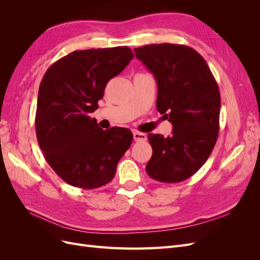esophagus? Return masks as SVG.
<instances>
[{
  "label": "esophagus",
  "instance_id": "34e87169",
  "mask_svg": "<svg viewBox=\"0 0 260 260\" xmlns=\"http://www.w3.org/2000/svg\"><path fill=\"white\" fill-rule=\"evenodd\" d=\"M133 139L136 142H144L147 140V136L142 132H133Z\"/></svg>",
  "mask_w": 260,
  "mask_h": 260
}]
</instances>
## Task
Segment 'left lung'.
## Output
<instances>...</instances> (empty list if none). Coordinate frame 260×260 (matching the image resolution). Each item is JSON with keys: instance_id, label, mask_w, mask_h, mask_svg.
<instances>
[{"instance_id": "1", "label": "left lung", "mask_w": 260, "mask_h": 260, "mask_svg": "<svg viewBox=\"0 0 260 260\" xmlns=\"http://www.w3.org/2000/svg\"><path fill=\"white\" fill-rule=\"evenodd\" d=\"M135 52L156 79L157 111L172 124L170 137L147 136L153 155L146 172L159 182H181L206 162L217 142L218 84L206 60L190 46L148 44Z\"/></svg>"}]
</instances>
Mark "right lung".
<instances>
[{"label":"right lung","instance_id":"1","mask_svg":"<svg viewBox=\"0 0 260 260\" xmlns=\"http://www.w3.org/2000/svg\"><path fill=\"white\" fill-rule=\"evenodd\" d=\"M133 56L128 46L75 51L44 74L38 94L37 139L44 158L66 183L91 190L115 177L132 132L101 129L90 114L98 109L107 82Z\"/></svg>","mask_w":260,"mask_h":260}]
</instances>
